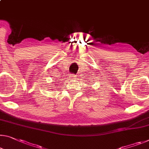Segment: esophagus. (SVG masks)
I'll return each instance as SVG.
<instances>
[{
  "label": "esophagus",
  "instance_id": "1",
  "mask_svg": "<svg viewBox=\"0 0 149 149\" xmlns=\"http://www.w3.org/2000/svg\"><path fill=\"white\" fill-rule=\"evenodd\" d=\"M70 77L72 79H76V75H74V74H70Z\"/></svg>",
  "mask_w": 149,
  "mask_h": 149
}]
</instances>
